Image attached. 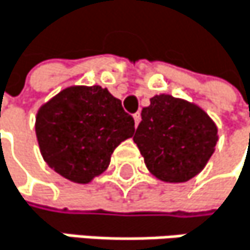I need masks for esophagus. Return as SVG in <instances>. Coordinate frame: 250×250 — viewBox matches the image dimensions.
I'll list each match as a JSON object with an SVG mask.
<instances>
[{
    "label": "esophagus",
    "instance_id": "esophagus-1",
    "mask_svg": "<svg viewBox=\"0 0 250 250\" xmlns=\"http://www.w3.org/2000/svg\"><path fill=\"white\" fill-rule=\"evenodd\" d=\"M133 118H135V126H138L139 121H141V112H136V114H133Z\"/></svg>",
    "mask_w": 250,
    "mask_h": 250
}]
</instances>
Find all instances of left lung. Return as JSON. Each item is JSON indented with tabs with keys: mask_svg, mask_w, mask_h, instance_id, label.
Here are the masks:
<instances>
[{
	"mask_svg": "<svg viewBox=\"0 0 250 250\" xmlns=\"http://www.w3.org/2000/svg\"><path fill=\"white\" fill-rule=\"evenodd\" d=\"M133 136L148 170L165 182H187L203 170L218 129L197 105L170 95L151 98Z\"/></svg>",
	"mask_w": 250,
	"mask_h": 250,
	"instance_id": "obj_1",
	"label": "left lung"
}]
</instances>
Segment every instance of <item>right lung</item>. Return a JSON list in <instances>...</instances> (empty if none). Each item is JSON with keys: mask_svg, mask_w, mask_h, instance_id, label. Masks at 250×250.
<instances>
[{"mask_svg": "<svg viewBox=\"0 0 250 250\" xmlns=\"http://www.w3.org/2000/svg\"><path fill=\"white\" fill-rule=\"evenodd\" d=\"M35 132L45 163L72 182L87 184L133 136L135 120L106 88L74 85L40 108Z\"/></svg>", "mask_w": 250, "mask_h": 250, "instance_id": "obj_1", "label": "right lung"}]
</instances>
